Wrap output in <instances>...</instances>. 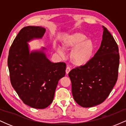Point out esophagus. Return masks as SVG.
Masks as SVG:
<instances>
[{"instance_id":"1","label":"esophagus","mask_w":126,"mask_h":126,"mask_svg":"<svg viewBox=\"0 0 126 126\" xmlns=\"http://www.w3.org/2000/svg\"><path fill=\"white\" fill-rule=\"evenodd\" d=\"M70 70H71V69H70V67H69V66H67V67H66V74H68V73H69V72L70 71Z\"/></svg>"}]
</instances>
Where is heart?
I'll return each instance as SVG.
<instances>
[{
	"label": "heart",
	"instance_id": "1",
	"mask_svg": "<svg viewBox=\"0 0 126 126\" xmlns=\"http://www.w3.org/2000/svg\"><path fill=\"white\" fill-rule=\"evenodd\" d=\"M62 47L64 50L72 49L70 60L77 66L88 64L93 57L95 50L93 41L82 32H75L66 36L62 41ZM57 50L62 56L64 54L61 47H58Z\"/></svg>",
	"mask_w": 126,
	"mask_h": 126
}]
</instances>
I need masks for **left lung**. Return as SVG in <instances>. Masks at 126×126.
Masks as SVG:
<instances>
[{
	"instance_id": "1",
	"label": "left lung",
	"mask_w": 126,
	"mask_h": 126,
	"mask_svg": "<svg viewBox=\"0 0 126 126\" xmlns=\"http://www.w3.org/2000/svg\"><path fill=\"white\" fill-rule=\"evenodd\" d=\"M103 30L100 47L91 61L69 73L73 98L83 107H92L103 102L117 80L118 45L107 29L103 27Z\"/></svg>"
}]
</instances>
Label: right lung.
Masks as SVG:
<instances>
[{
	"instance_id": "1",
	"label": "right lung",
	"mask_w": 126,
	"mask_h": 126,
	"mask_svg": "<svg viewBox=\"0 0 126 126\" xmlns=\"http://www.w3.org/2000/svg\"><path fill=\"white\" fill-rule=\"evenodd\" d=\"M45 32L41 27L23 28L13 41L8 59L12 87L24 104L37 109L51 104L59 80L66 73V63L50 62L46 48L30 52L28 42L41 38Z\"/></svg>"
}]
</instances>
